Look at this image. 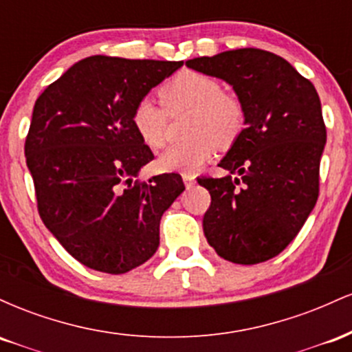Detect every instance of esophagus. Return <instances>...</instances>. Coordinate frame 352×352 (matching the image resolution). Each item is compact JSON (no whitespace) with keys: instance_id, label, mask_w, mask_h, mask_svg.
<instances>
[{"instance_id":"34e87169","label":"esophagus","mask_w":352,"mask_h":352,"mask_svg":"<svg viewBox=\"0 0 352 352\" xmlns=\"http://www.w3.org/2000/svg\"><path fill=\"white\" fill-rule=\"evenodd\" d=\"M182 179H184V184L187 188L195 185V175H192V173H184V175H182Z\"/></svg>"}]
</instances>
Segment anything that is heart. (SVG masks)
I'll return each instance as SVG.
<instances>
[{"label": "heart", "mask_w": 352, "mask_h": 352, "mask_svg": "<svg viewBox=\"0 0 352 352\" xmlns=\"http://www.w3.org/2000/svg\"><path fill=\"white\" fill-rule=\"evenodd\" d=\"M160 100L168 111L190 109L185 124L187 139L170 145L157 159L165 172L192 173L213 157L218 144L232 145L246 125V106L240 94L213 76L199 71H182L159 89ZM165 108V109H166ZM151 98L137 100L131 124L145 145L162 147L167 140L168 116Z\"/></svg>", "instance_id": "b5f03b06"}]
</instances>
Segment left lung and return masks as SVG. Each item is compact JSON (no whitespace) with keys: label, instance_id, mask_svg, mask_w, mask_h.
<instances>
[{"label":"left lung","instance_id":"left-lung-1","mask_svg":"<svg viewBox=\"0 0 352 352\" xmlns=\"http://www.w3.org/2000/svg\"><path fill=\"white\" fill-rule=\"evenodd\" d=\"M185 64L227 80L246 106V127L218 164L230 175L197 179L212 197L204 233L225 260L263 263L292 243L316 205L326 144L321 100L311 80L263 50Z\"/></svg>","mask_w":352,"mask_h":352}]
</instances>
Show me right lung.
<instances>
[{"label": "right lung", "mask_w": 352, "mask_h": 352, "mask_svg": "<svg viewBox=\"0 0 352 352\" xmlns=\"http://www.w3.org/2000/svg\"><path fill=\"white\" fill-rule=\"evenodd\" d=\"M184 60L91 56L50 84L33 109L24 153L43 223L79 263L122 274L159 248L179 173L134 180L153 159L137 135V100Z\"/></svg>", "instance_id": "right-lung-1"}]
</instances>
